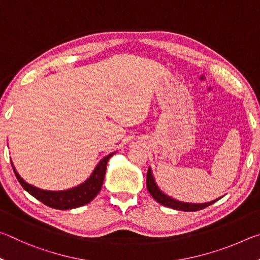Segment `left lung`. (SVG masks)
<instances>
[{"mask_svg":"<svg viewBox=\"0 0 260 260\" xmlns=\"http://www.w3.org/2000/svg\"><path fill=\"white\" fill-rule=\"evenodd\" d=\"M147 188H148V191L150 192V195L155 199L158 203L167 206V208H171V209H175V210H180V211H186V212H193V211H199L202 209H205L208 208L209 205L213 204L217 202L218 200H214L212 202H209V203H203V204H195V203H184V202H180L172 199V197L167 196L166 193L162 192L158 186L155 182V179L152 177V173H151V170L150 167H149L148 172H147Z\"/></svg>","mask_w":260,"mask_h":260,"instance_id":"obj_1","label":"left lung"}]
</instances>
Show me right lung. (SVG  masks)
<instances>
[{"label": "right lung", "mask_w": 260, "mask_h": 260, "mask_svg": "<svg viewBox=\"0 0 260 260\" xmlns=\"http://www.w3.org/2000/svg\"><path fill=\"white\" fill-rule=\"evenodd\" d=\"M112 155H114V152L110 153L107 157H104L103 159L99 162L98 166L95 167L93 173H91L90 177L88 178L85 182L79 184V186L74 188L68 189V190L59 191L43 190V189L32 186V184L24 181V179L17 173L12 161L11 165L16 174V178L18 179L21 187H23L26 191L29 192L30 195L34 196L35 199L52 209L70 210L86 205L95 199L96 195L100 192L101 188H102L103 180L105 177V171H107L108 160L110 159V157H112Z\"/></svg>", "instance_id": "right-lung-1"}]
</instances>
